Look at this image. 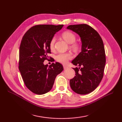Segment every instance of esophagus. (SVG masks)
I'll use <instances>...</instances> for the list:
<instances>
[{"instance_id":"34e87169","label":"esophagus","mask_w":122,"mask_h":122,"mask_svg":"<svg viewBox=\"0 0 122 122\" xmlns=\"http://www.w3.org/2000/svg\"><path fill=\"white\" fill-rule=\"evenodd\" d=\"M63 68H64V69H67L69 68V67H68V66L64 65V66H63Z\"/></svg>"}]
</instances>
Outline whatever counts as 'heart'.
<instances>
[{
  "mask_svg": "<svg viewBox=\"0 0 122 122\" xmlns=\"http://www.w3.org/2000/svg\"><path fill=\"white\" fill-rule=\"evenodd\" d=\"M63 38L66 42L69 44H71L70 47L74 51L79 50L80 49V46L79 44L75 43L74 42L76 40V37L74 33L70 31L64 32L62 34ZM56 42V38L53 37L51 40L50 42V48L51 50H53L54 49V43ZM72 56L70 53H61L58 54L56 56V59L57 61L61 63H66L68 62V60L72 58Z\"/></svg>",
  "mask_w": 122,
  "mask_h": 122,
  "instance_id": "b5f03b06",
  "label": "heart"
}]
</instances>
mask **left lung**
<instances>
[{
    "mask_svg": "<svg viewBox=\"0 0 122 122\" xmlns=\"http://www.w3.org/2000/svg\"><path fill=\"white\" fill-rule=\"evenodd\" d=\"M72 30L81 38V51L72 63L78 67L73 68L76 75L70 81L72 90L84 95L93 91L102 80L106 62L103 40L97 31L86 24L70 25Z\"/></svg>",
    "mask_w": 122,
    "mask_h": 122,
    "instance_id": "left-lung-1",
    "label": "left lung"
}]
</instances>
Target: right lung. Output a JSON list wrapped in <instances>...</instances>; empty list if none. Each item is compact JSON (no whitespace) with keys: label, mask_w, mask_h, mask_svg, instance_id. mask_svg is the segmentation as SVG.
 <instances>
[{"label":"right lung","mask_w":122,"mask_h":122,"mask_svg":"<svg viewBox=\"0 0 122 122\" xmlns=\"http://www.w3.org/2000/svg\"><path fill=\"white\" fill-rule=\"evenodd\" d=\"M63 25H40L31 27L23 37L19 49V69L28 89L42 95L50 91L57 75L63 70L61 63L44 64L51 53L50 42Z\"/></svg>","instance_id":"obj_1"}]
</instances>
